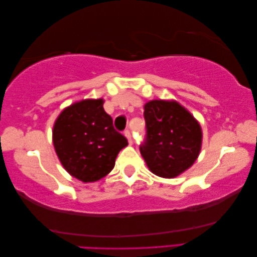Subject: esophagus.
<instances>
[{"label":"esophagus","mask_w":257,"mask_h":257,"mask_svg":"<svg viewBox=\"0 0 257 257\" xmlns=\"http://www.w3.org/2000/svg\"><path fill=\"white\" fill-rule=\"evenodd\" d=\"M124 136H125V137H127L129 145H133L134 139H133V136H132V132H130V130H125V132H124Z\"/></svg>","instance_id":"esophagus-1"}]
</instances>
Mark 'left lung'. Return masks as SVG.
I'll return each instance as SVG.
<instances>
[{
	"instance_id": "left-lung-1",
	"label": "left lung",
	"mask_w": 257,
	"mask_h": 257,
	"mask_svg": "<svg viewBox=\"0 0 257 257\" xmlns=\"http://www.w3.org/2000/svg\"><path fill=\"white\" fill-rule=\"evenodd\" d=\"M146 139L141 156L152 173L171 179L184 172L199 157L201 125L177 101L151 100L145 105Z\"/></svg>"
}]
</instances>
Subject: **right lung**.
<instances>
[{"label":"right lung","instance_id":"1","mask_svg":"<svg viewBox=\"0 0 257 257\" xmlns=\"http://www.w3.org/2000/svg\"><path fill=\"white\" fill-rule=\"evenodd\" d=\"M103 100L85 99L65 108L53 128V144L59 161L70 176L95 182L114 167L119 151L128 146L103 110Z\"/></svg>","mask_w":257,"mask_h":257}]
</instances>
